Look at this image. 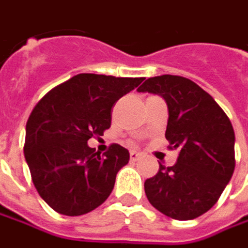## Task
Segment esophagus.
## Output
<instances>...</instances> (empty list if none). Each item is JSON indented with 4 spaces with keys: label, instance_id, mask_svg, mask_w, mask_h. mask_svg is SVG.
<instances>
[{
    "label": "esophagus",
    "instance_id": "1",
    "mask_svg": "<svg viewBox=\"0 0 248 248\" xmlns=\"http://www.w3.org/2000/svg\"><path fill=\"white\" fill-rule=\"evenodd\" d=\"M139 157H140V153H139V152H136V150H132V152H130V160H132V161H136Z\"/></svg>",
    "mask_w": 248,
    "mask_h": 248
}]
</instances>
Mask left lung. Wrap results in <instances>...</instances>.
I'll use <instances>...</instances> for the list:
<instances>
[{
  "mask_svg": "<svg viewBox=\"0 0 248 248\" xmlns=\"http://www.w3.org/2000/svg\"><path fill=\"white\" fill-rule=\"evenodd\" d=\"M139 93L160 95L168 108L166 139L180 154L172 167L160 163L146 180L144 192L157 211L191 220L217 202L234 171V130L227 115L206 91L180 76L144 81Z\"/></svg>",
  "mask_w": 248,
  "mask_h": 248,
  "instance_id": "8db88e82",
  "label": "left lung"
}]
</instances>
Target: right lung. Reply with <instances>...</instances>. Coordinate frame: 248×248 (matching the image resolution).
<instances>
[{"mask_svg": "<svg viewBox=\"0 0 248 248\" xmlns=\"http://www.w3.org/2000/svg\"><path fill=\"white\" fill-rule=\"evenodd\" d=\"M143 78L77 74L33 108L25 136V158L39 195L56 212L80 216L109 197L129 152L110 144L101 155L88 140L110 126V109Z\"/></svg>", "mask_w": 248, "mask_h": 248, "instance_id": "add662e5", "label": "right lung"}]
</instances>
